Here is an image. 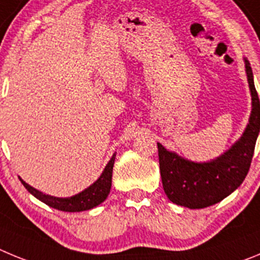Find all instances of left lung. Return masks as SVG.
<instances>
[{"instance_id": "obj_1", "label": "left lung", "mask_w": 260, "mask_h": 260, "mask_svg": "<svg viewBox=\"0 0 260 260\" xmlns=\"http://www.w3.org/2000/svg\"><path fill=\"white\" fill-rule=\"evenodd\" d=\"M245 69L251 93V114L245 132L229 150L211 162L196 163L158 144L163 189L171 202L189 209H205L228 197L246 177L260 131V102L247 59Z\"/></svg>"}]
</instances>
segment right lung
I'll return each mask as SVG.
<instances>
[{
  "label": "right lung",
  "mask_w": 260,
  "mask_h": 260,
  "mask_svg": "<svg viewBox=\"0 0 260 260\" xmlns=\"http://www.w3.org/2000/svg\"><path fill=\"white\" fill-rule=\"evenodd\" d=\"M115 155L116 154H114L111 156V159L109 160L107 166L105 167L104 172H102V175L100 176V179L97 181L93 182L89 188H86L81 193L75 194V196L69 198H58L53 197V196H49V194H44L40 190H37V189L32 188L31 185H28L27 182L23 181L22 179H20V181H22L24 188L32 196H35L37 200L46 203V205L53 207V209L66 212L86 211V210L93 209V207H95V206L104 202L107 198V196H109L110 189H111V177H113V167L114 162H115Z\"/></svg>",
  "instance_id": "obj_1"
}]
</instances>
